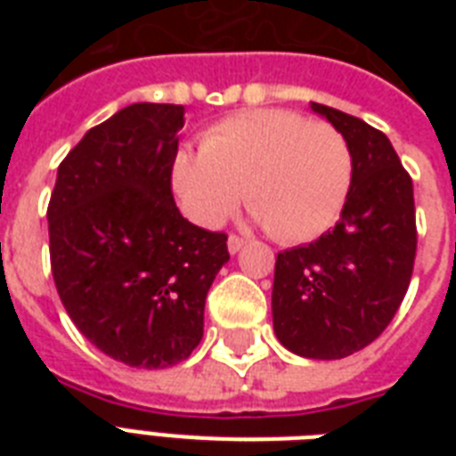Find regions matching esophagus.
<instances>
[{"label": "esophagus", "mask_w": 456, "mask_h": 456, "mask_svg": "<svg viewBox=\"0 0 456 456\" xmlns=\"http://www.w3.org/2000/svg\"><path fill=\"white\" fill-rule=\"evenodd\" d=\"M243 239L241 236H236V234H229V241H227V246H229V253H232V256H234V253H239V250L243 248Z\"/></svg>", "instance_id": "1"}]
</instances>
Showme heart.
<instances>
[{"mask_svg":"<svg viewBox=\"0 0 456 456\" xmlns=\"http://www.w3.org/2000/svg\"><path fill=\"white\" fill-rule=\"evenodd\" d=\"M353 182L346 137L293 110H248L213 125L200 151L172 160V186L189 220L217 227L241 200L274 239L298 243L331 227Z\"/></svg>","mask_w":456,"mask_h":456,"instance_id":"b5f03b06","label":"heart"}]
</instances>
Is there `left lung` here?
<instances>
[{"mask_svg":"<svg viewBox=\"0 0 456 456\" xmlns=\"http://www.w3.org/2000/svg\"><path fill=\"white\" fill-rule=\"evenodd\" d=\"M312 110L346 137L353 182L336 227L277 256L272 319L291 353L340 360L381 336L410 289L414 186L381 130L324 103Z\"/></svg>","mask_w":456,"mask_h":456,"instance_id":"left-lung-1","label":"left lung"}]
</instances>
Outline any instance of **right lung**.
I'll use <instances>...</instances> for the list:
<instances>
[{
	"mask_svg": "<svg viewBox=\"0 0 456 456\" xmlns=\"http://www.w3.org/2000/svg\"><path fill=\"white\" fill-rule=\"evenodd\" d=\"M184 106L132 103L59 165L46 208L61 303L85 338L127 367L179 364L203 338L227 234L182 217L172 160Z\"/></svg>",
	"mask_w": 456,
	"mask_h": 456,
	"instance_id": "obj_1",
	"label": "right lung"
}]
</instances>
